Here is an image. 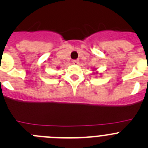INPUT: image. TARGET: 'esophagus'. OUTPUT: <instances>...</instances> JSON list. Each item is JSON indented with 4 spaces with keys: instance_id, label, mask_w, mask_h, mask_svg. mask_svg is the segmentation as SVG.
<instances>
[{
    "instance_id": "1",
    "label": "esophagus",
    "mask_w": 148,
    "mask_h": 148,
    "mask_svg": "<svg viewBox=\"0 0 148 148\" xmlns=\"http://www.w3.org/2000/svg\"><path fill=\"white\" fill-rule=\"evenodd\" d=\"M79 60H73V62H72V64H74V65L79 64Z\"/></svg>"
}]
</instances>
